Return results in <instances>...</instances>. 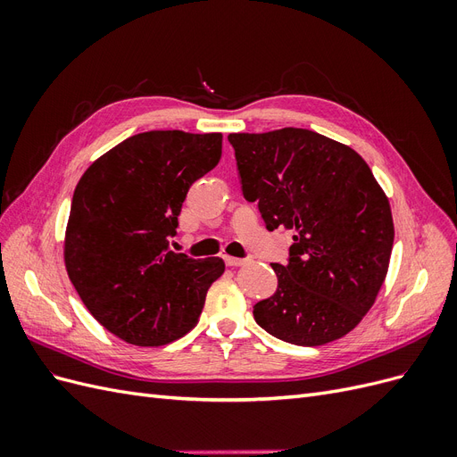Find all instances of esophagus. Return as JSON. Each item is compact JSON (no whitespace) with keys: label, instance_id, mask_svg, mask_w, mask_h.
<instances>
[{"label":"esophagus","instance_id":"esophagus-1","mask_svg":"<svg viewBox=\"0 0 457 457\" xmlns=\"http://www.w3.org/2000/svg\"><path fill=\"white\" fill-rule=\"evenodd\" d=\"M225 262L228 267H242V265H245V259H238V257H230V255H227L225 257Z\"/></svg>","mask_w":457,"mask_h":457}]
</instances>
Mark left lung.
Listing matches in <instances>:
<instances>
[{"label":"left lung","mask_w":457,"mask_h":457,"mask_svg":"<svg viewBox=\"0 0 457 457\" xmlns=\"http://www.w3.org/2000/svg\"><path fill=\"white\" fill-rule=\"evenodd\" d=\"M244 198L269 230L294 232L278 287L253 307L282 341L318 347L347 336L385 282L395 240L389 198L351 146L299 128L230 133Z\"/></svg>","instance_id":"obj_1"}]
</instances>
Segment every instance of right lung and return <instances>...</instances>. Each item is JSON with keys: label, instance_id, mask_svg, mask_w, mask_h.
<instances>
[{"label": "right lung", "instance_id": "right-lung-1", "mask_svg": "<svg viewBox=\"0 0 457 457\" xmlns=\"http://www.w3.org/2000/svg\"><path fill=\"white\" fill-rule=\"evenodd\" d=\"M223 135L146 131L95 160L74 190L64 265L87 311L137 347L168 345L198 324L219 257L170 250L192 183L220 160Z\"/></svg>", "mask_w": 457, "mask_h": 457}]
</instances>
